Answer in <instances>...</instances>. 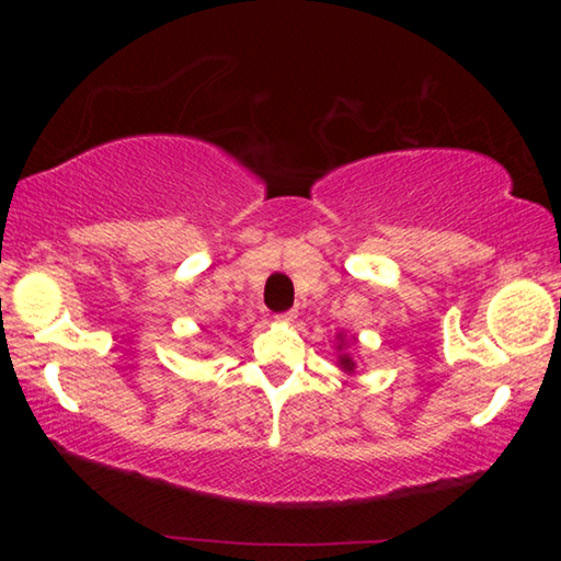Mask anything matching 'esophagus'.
Returning <instances> with one entry per match:
<instances>
[{
	"label": "esophagus",
	"mask_w": 561,
	"mask_h": 561,
	"mask_svg": "<svg viewBox=\"0 0 561 561\" xmlns=\"http://www.w3.org/2000/svg\"><path fill=\"white\" fill-rule=\"evenodd\" d=\"M294 317H297L294 311H284V314H277V321H279V324H289Z\"/></svg>",
	"instance_id": "34e87169"
}]
</instances>
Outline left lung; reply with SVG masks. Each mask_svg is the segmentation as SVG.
<instances>
[{
	"label": "left lung",
	"instance_id": "obj_1",
	"mask_svg": "<svg viewBox=\"0 0 561 561\" xmlns=\"http://www.w3.org/2000/svg\"><path fill=\"white\" fill-rule=\"evenodd\" d=\"M351 341H356V339H351ZM346 346H348V341H346V336H344V331H341V334H336V351H339L336 366H339L344 374L354 376V374H356V360L351 358V354H346Z\"/></svg>",
	"mask_w": 561,
	"mask_h": 561
}]
</instances>
